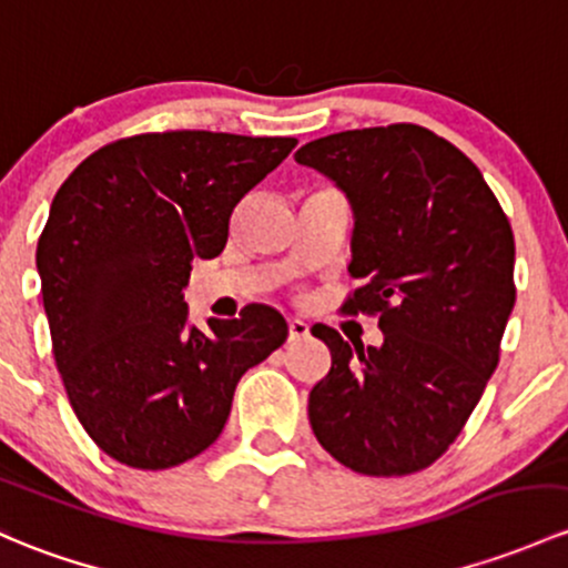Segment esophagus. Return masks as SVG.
<instances>
[{
  "instance_id": "1",
  "label": "esophagus",
  "mask_w": 568,
  "mask_h": 568,
  "mask_svg": "<svg viewBox=\"0 0 568 568\" xmlns=\"http://www.w3.org/2000/svg\"><path fill=\"white\" fill-rule=\"evenodd\" d=\"M310 337V326L304 324L302 318H291L288 321V339L291 343H300V339Z\"/></svg>"
}]
</instances>
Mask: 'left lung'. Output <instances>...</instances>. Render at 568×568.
Segmentation results:
<instances>
[{"mask_svg": "<svg viewBox=\"0 0 568 568\" xmlns=\"http://www.w3.org/2000/svg\"><path fill=\"white\" fill-rule=\"evenodd\" d=\"M354 212L345 313H375L384 343L315 337L332 369L307 403L315 438L345 468L405 476L435 463L498 367L515 307V236L481 171L419 124L345 130L304 143Z\"/></svg>", "mask_w": 568, "mask_h": 568, "instance_id": "1", "label": "left lung"}]
</instances>
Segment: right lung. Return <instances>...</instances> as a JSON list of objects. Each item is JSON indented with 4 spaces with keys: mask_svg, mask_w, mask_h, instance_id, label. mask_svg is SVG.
<instances>
[{
    "mask_svg": "<svg viewBox=\"0 0 568 568\" xmlns=\"http://www.w3.org/2000/svg\"><path fill=\"white\" fill-rule=\"evenodd\" d=\"M296 139L176 130L98 149L53 195L38 274L53 359L89 438L143 470L209 449L239 378L288 337L266 304L190 324L195 258L229 242L231 212Z\"/></svg>",
    "mask_w": 568,
    "mask_h": 568,
    "instance_id": "right-lung-1",
    "label": "right lung"
}]
</instances>
